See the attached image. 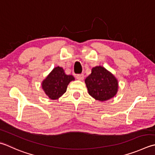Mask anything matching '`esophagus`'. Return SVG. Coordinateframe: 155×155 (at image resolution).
<instances>
[{
	"label": "esophagus",
	"instance_id": "obj_1",
	"mask_svg": "<svg viewBox=\"0 0 155 155\" xmlns=\"http://www.w3.org/2000/svg\"><path fill=\"white\" fill-rule=\"evenodd\" d=\"M76 77H77L78 80L83 81L84 79V74H78L76 76Z\"/></svg>",
	"mask_w": 155,
	"mask_h": 155
}]
</instances>
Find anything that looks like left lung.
<instances>
[{
  "mask_svg": "<svg viewBox=\"0 0 155 155\" xmlns=\"http://www.w3.org/2000/svg\"><path fill=\"white\" fill-rule=\"evenodd\" d=\"M84 81L89 95L98 101H107L117 93V79L111 72L102 66L93 68L91 74L86 78Z\"/></svg>",
  "mask_w": 155,
  "mask_h": 155,
  "instance_id": "8db88e82",
  "label": "left lung"
}]
</instances>
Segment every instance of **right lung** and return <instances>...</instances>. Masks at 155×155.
Returning <instances> with one entry per match:
<instances>
[{"instance_id":"right-lung-1","label":"right lung","mask_w":155,"mask_h":155,"mask_svg":"<svg viewBox=\"0 0 155 155\" xmlns=\"http://www.w3.org/2000/svg\"><path fill=\"white\" fill-rule=\"evenodd\" d=\"M73 80V76L66 74L62 67L57 66L43 81L42 89L49 98L56 99L66 91L69 83Z\"/></svg>"}]
</instances>
